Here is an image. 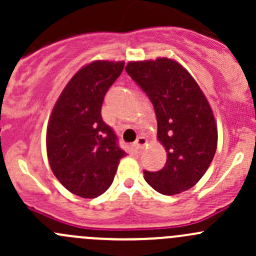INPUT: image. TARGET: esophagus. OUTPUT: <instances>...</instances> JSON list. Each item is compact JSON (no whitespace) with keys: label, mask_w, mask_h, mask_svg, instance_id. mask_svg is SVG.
Returning a JSON list of instances; mask_svg holds the SVG:
<instances>
[{"label":"esophagus","mask_w":256,"mask_h":256,"mask_svg":"<svg viewBox=\"0 0 256 256\" xmlns=\"http://www.w3.org/2000/svg\"><path fill=\"white\" fill-rule=\"evenodd\" d=\"M147 144V140L144 138V136H140V138H138V140L135 141V144H134V147H135L136 150H142L144 146H146Z\"/></svg>","instance_id":"obj_1"}]
</instances>
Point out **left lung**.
<instances>
[{
	"mask_svg": "<svg viewBox=\"0 0 256 256\" xmlns=\"http://www.w3.org/2000/svg\"><path fill=\"white\" fill-rule=\"evenodd\" d=\"M125 69L151 100L157 138L167 152L164 168L144 171V180L161 194L190 190L208 170L218 142L207 98L193 76L172 59L130 62Z\"/></svg>",
	"mask_w": 256,
	"mask_h": 256,
	"instance_id": "obj_1",
	"label": "left lung"
}]
</instances>
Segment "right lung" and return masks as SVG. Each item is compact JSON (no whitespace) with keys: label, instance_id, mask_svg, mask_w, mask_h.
Here are the masks:
<instances>
[{"label":"right lung","instance_id":"add662e5","mask_svg":"<svg viewBox=\"0 0 256 256\" xmlns=\"http://www.w3.org/2000/svg\"><path fill=\"white\" fill-rule=\"evenodd\" d=\"M124 62L95 60L79 69L49 118L47 154L59 182L73 194L96 198L112 186L126 152L102 121V105L122 72Z\"/></svg>","mask_w":256,"mask_h":256}]
</instances>
